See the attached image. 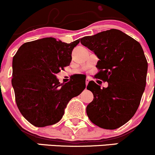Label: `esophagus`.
Instances as JSON below:
<instances>
[{
  "label": "esophagus",
  "instance_id": "esophagus-1",
  "mask_svg": "<svg viewBox=\"0 0 155 155\" xmlns=\"http://www.w3.org/2000/svg\"><path fill=\"white\" fill-rule=\"evenodd\" d=\"M89 81H90V79L88 78H86V79H85V85H86V86L87 85V84H88Z\"/></svg>",
  "mask_w": 155,
  "mask_h": 155
}]
</instances>
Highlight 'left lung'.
Returning a JSON list of instances; mask_svg holds the SVG:
<instances>
[{
    "mask_svg": "<svg viewBox=\"0 0 155 155\" xmlns=\"http://www.w3.org/2000/svg\"><path fill=\"white\" fill-rule=\"evenodd\" d=\"M99 61L96 78L108 82L107 87L94 81L87 90L94 100L86 112L93 124L114 130L127 122L137 112L146 84L148 62L139 42L122 31L110 29L81 39Z\"/></svg>",
    "mask_w": 155,
    "mask_h": 155,
    "instance_id": "1",
    "label": "left lung"
}]
</instances>
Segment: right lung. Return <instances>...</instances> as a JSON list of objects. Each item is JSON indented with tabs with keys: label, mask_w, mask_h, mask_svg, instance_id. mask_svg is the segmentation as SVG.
I'll use <instances>...</instances> for the list:
<instances>
[{
	"label": "right lung",
	"mask_w": 155,
	"mask_h": 155,
	"mask_svg": "<svg viewBox=\"0 0 155 155\" xmlns=\"http://www.w3.org/2000/svg\"><path fill=\"white\" fill-rule=\"evenodd\" d=\"M79 43L46 37L24 43L14 55L12 85L15 102L33 125L42 127L58 122L69 101L85 88V81L61 84L55 76L70 64L72 51Z\"/></svg>",
	"instance_id": "1"
}]
</instances>
